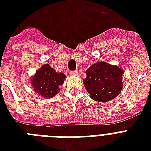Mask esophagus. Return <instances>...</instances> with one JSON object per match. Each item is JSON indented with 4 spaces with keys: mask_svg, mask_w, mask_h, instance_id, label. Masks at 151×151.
I'll use <instances>...</instances> for the list:
<instances>
[{
    "mask_svg": "<svg viewBox=\"0 0 151 151\" xmlns=\"http://www.w3.org/2000/svg\"><path fill=\"white\" fill-rule=\"evenodd\" d=\"M78 74V71H71L70 75L71 76H75Z\"/></svg>",
    "mask_w": 151,
    "mask_h": 151,
    "instance_id": "34e87169",
    "label": "esophagus"
}]
</instances>
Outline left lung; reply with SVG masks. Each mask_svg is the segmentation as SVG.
Listing matches in <instances>:
<instances>
[{
  "mask_svg": "<svg viewBox=\"0 0 151 151\" xmlns=\"http://www.w3.org/2000/svg\"><path fill=\"white\" fill-rule=\"evenodd\" d=\"M123 73L124 70L118 66L99 62L88 68L83 82L93 100L106 103L116 98L122 92Z\"/></svg>",
  "mask_w": 151,
  "mask_h": 151,
  "instance_id": "obj_1",
  "label": "left lung"
}]
</instances>
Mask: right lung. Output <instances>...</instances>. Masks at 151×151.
I'll return each mask as SVG.
<instances>
[{"label":"right lung","instance_id":"add662e5","mask_svg":"<svg viewBox=\"0 0 151 151\" xmlns=\"http://www.w3.org/2000/svg\"><path fill=\"white\" fill-rule=\"evenodd\" d=\"M66 78L64 73H57L49 64L46 63L31 77L30 83L34 92L47 99L52 98L59 93V86L63 84Z\"/></svg>","mask_w":151,"mask_h":151}]
</instances>
